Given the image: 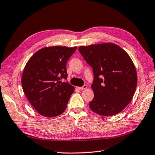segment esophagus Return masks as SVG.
<instances>
[{
	"instance_id": "esophagus-1",
	"label": "esophagus",
	"mask_w": 155,
	"mask_h": 155,
	"mask_svg": "<svg viewBox=\"0 0 155 155\" xmlns=\"http://www.w3.org/2000/svg\"><path fill=\"white\" fill-rule=\"evenodd\" d=\"M87 85H84L83 87H78V89H79V90H85V89H87Z\"/></svg>"
}]
</instances>
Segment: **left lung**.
Segmentation results:
<instances>
[{
	"instance_id": "1",
	"label": "left lung",
	"mask_w": 155,
	"mask_h": 155,
	"mask_svg": "<svg viewBox=\"0 0 155 155\" xmlns=\"http://www.w3.org/2000/svg\"><path fill=\"white\" fill-rule=\"evenodd\" d=\"M78 51L93 68L94 97L89 103L90 109L103 116L119 114L129 104L137 87V72L130 57L112 43L80 46Z\"/></svg>"
}]
</instances>
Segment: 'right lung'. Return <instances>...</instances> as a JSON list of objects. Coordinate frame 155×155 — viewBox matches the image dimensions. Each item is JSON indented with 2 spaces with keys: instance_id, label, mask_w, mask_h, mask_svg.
Masks as SVG:
<instances>
[{
  "instance_id": "1",
  "label": "right lung",
  "mask_w": 155,
  "mask_h": 155,
  "mask_svg": "<svg viewBox=\"0 0 155 155\" xmlns=\"http://www.w3.org/2000/svg\"><path fill=\"white\" fill-rule=\"evenodd\" d=\"M77 47H46L37 51L26 64L22 77L24 93L39 114L52 117L66 109L74 86L68 78L67 61Z\"/></svg>"
}]
</instances>
